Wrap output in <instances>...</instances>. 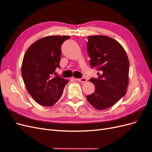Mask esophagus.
Returning <instances> with one entry per match:
<instances>
[{
  "instance_id": "1",
  "label": "esophagus",
  "mask_w": 152,
  "mask_h": 152,
  "mask_svg": "<svg viewBox=\"0 0 152 152\" xmlns=\"http://www.w3.org/2000/svg\"><path fill=\"white\" fill-rule=\"evenodd\" d=\"M75 80L80 82H86L87 81V79L84 77H82L80 79H75Z\"/></svg>"
}]
</instances>
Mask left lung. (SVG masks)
<instances>
[{
    "mask_svg": "<svg viewBox=\"0 0 152 152\" xmlns=\"http://www.w3.org/2000/svg\"><path fill=\"white\" fill-rule=\"evenodd\" d=\"M87 53L91 68L100 72L89 81L95 86L87 96L89 103L98 110L112 107L126 94L129 62L125 50L115 40L103 35L87 37Z\"/></svg>",
    "mask_w": 152,
    "mask_h": 152,
    "instance_id": "left-lung-1",
    "label": "left lung"
}]
</instances>
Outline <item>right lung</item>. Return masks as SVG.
I'll use <instances>...</instances> for the list:
<instances>
[{"label": "right lung", "instance_id": "obj_1", "mask_svg": "<svg viewBox=\"0 0 152 152\" xmlns=\"http://www.w3.org/2000/svg\"><path fill=\"white\" fill-rule=\"evenodd\" d=\"M70 36H48L37 40L27 49L21 74L26 88L39 104L51 107L61 98L68 82L55 72L60 68L62 44ZM56 75V76H54Z\"/></svg>", "mask_w": 152, "mask_h": 152}]
</instances>
